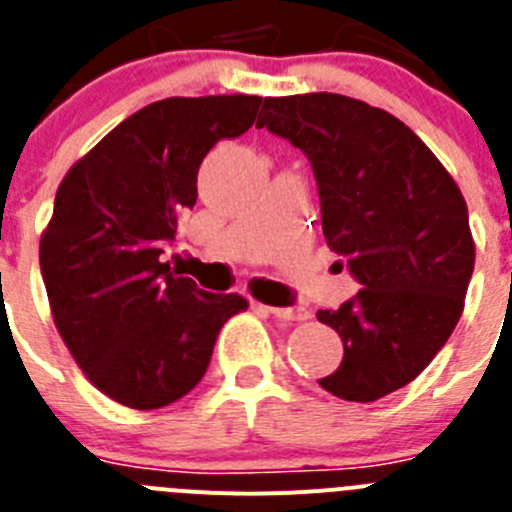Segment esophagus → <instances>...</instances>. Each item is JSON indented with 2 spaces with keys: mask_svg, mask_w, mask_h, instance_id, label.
I'll use <instances>...</instances> for the list:
<instances>
[{
  "mask_svg": "<svg viewBox=\"0 0 512 512\" xmlns=\"http://www.w3.org/2000/svg\"><path fill=\"white\" fill-rule=\"evenodd\" d=\"M268 311L273 317L286 319V322H304V319H309V309H304V306H268Z\"/></svg>",
  "mask_w": 512,
  "mask_h": 512,
  "instance_id": "obj_1",
  "label": "esophagus"
}]
</instances>
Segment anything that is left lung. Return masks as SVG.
<instances>
[{
    "label": "left lung",
    "mask_w": 512,
    "mask_h": 512,
    "mask_svg": "<svg viewBox=\"0 0 512 512\" xmlns=\"http://www.w3.org/2000/svg\"><path fill=\"white\" fill-rule=\"evenodd\" d=\"M257 126L306 154L324 239L361 283L340 309L317 311L345 348L319 386L376 402L420 376L464 311L474 273L464 195L399 118L353 97H265Z\"/></svg>",
    "instance_id": "1"
}]
</instances>
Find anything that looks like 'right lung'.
Instances as JSON below:
<instances>
[{
	"mask_svg": "<svg viewBox=\"0 0 512 512\" xmlns=\"http://www.w3.org/2000/svg\"><path fill=\"white\" fill-rule=\"evenodd\" d=\"M262 97L151 102L61 180L41 237L51 314L87 379L133 410H159L203 379L237 293L175 278L164 247L198 198V167L255 123Z\"/></svg>",
	"mask_w": 512,
	"mask_h": 512,
	"instance_id": "add662e5",
	"label": "right lung"
}]
</instances>
